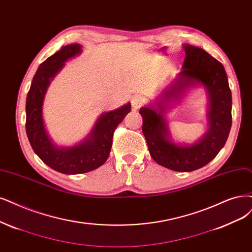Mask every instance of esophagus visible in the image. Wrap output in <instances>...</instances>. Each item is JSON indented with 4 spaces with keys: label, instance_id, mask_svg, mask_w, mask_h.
Returning <instances> with one entry per match:
<instances>
[{
    "label": "esophagus",
    "instance_id": "1",
    "mask_svg": "<svg viewBox=\"0 0 252 252\" xmlns=\"http://www.w3.org/2000/svg\"><path fill=\"white\" fill-rule=\"evenodd\" d=\"M143 104V98L139 95H136L132 98V108L134 110H138Z\"/></svg>",
    "mask_w": 252,
    "mask_h": 252
}]
</instances>
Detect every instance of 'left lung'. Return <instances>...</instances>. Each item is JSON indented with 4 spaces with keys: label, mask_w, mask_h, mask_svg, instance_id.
I'll list each match as a JSON object with an SVG mask.
<instances>
[{
    "label": "left lung",
    "mask_w": 252,
    "mask_h": 252,
    "mask_svg": "<svg viewBox=\"0 0 252 252\" xmlns=\"http://www.w3.org/2000/svg\"><path fill=\"white\" fill-rule=\"evenodd\" d=\"M186 57L182 71L153 104L139 111L142 132L153 159L173 171L189 172L210 163L224 146L231 126V91L223 65L204 50L183 44ZM202 86L207 91L209 127L194 144H176L171 137L164 112L188 88Z\"/></svg>",
    "instance_id": "obj_1"
}]
</instances>
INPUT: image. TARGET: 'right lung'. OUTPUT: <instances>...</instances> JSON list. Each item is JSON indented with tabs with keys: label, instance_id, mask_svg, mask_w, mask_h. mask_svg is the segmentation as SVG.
Returning <instances> with one entry per match:
<instances>
[{
	"label": "right lung",
	"instance_id": "1",
	"mask_svg": "<svg viewBox=\"0 0 252 252\" xmlns=\"http://www.w3.org/2000/svg\"><path fill=\"white\" fill-rule=\"evenodd\" d=\"M82 53V45L71 43L43 61L33 78L26 101V132L34 153L52 169L64 174L85 173L98 168L110 155L116 126L131 111V104L102 113L91 132L72 146H59L51 139L43 121L42 106L46 90L65 62Z\"/></svg>",
	"mask_w": 252,
	"mask_h": 252
}]
</instances>
